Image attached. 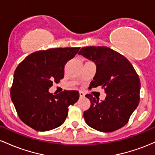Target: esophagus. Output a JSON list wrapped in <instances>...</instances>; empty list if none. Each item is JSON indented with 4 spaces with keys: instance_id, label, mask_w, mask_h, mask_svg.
<instances>
[{
    "instance_id": "obj_1",
    "label": "esophagus",
    "mask_w": 155,
    "mask_h": 155,
    "mask_svg": "<svg viewBox=\"0 0 155 155\" xmlns=\"http://www.w3.org/2000/svg\"><path fill=\"white\" fill-rule=\"evenodd\" d=\"M79 94H80V97H84V96H85V94L83 93V91H80Z\"/></svg>"
}]
</instances>
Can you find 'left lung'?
<instances>
[{
    "mask_svg": "<svg viewBox=\"0 0 155 155\" xmlns=\"http://www.w3.org/2000/svg\"><path fill=\"white\" fill-rule=\"evenodd\" d=\"M96 64L97 72L89 88L101 86L107 94L99 101L91 94L86 97L91 102L83 113L85 121L93 129L110 133L127 124L140 101V79L133 66L115 50L107 47H86L78 52Z\"/></svg>",
    "mask_w": 155,
    "mask_h": 155,
    "instance_id": "1",
    "label": "left lung"
}]
</instances>
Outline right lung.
<instances>
[{"label": "right lung", "instance_id": "1", "mask_svg": "<svg viewBox=\"0 0 155 155\" xmlns=\"http://www.w3.org/2000/svg\"><path fill=\"white\" fill-rule=\"evenodd\" d=\"M81 48H51L34 52L19 64L15 71L11 98L19 118L37 131L61 126L69 105L79 99L78 91L53 95L48 89L64 77V66Z\"/></svg>", "mask_w": 155, "mask_h": 155}]
</instances>
